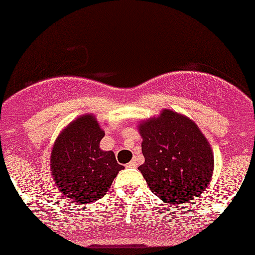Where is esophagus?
Here are the masks:
<instances>
[{"mask_svg":"<svg viewBox=\"0 0 255 255\" xmlns=\"http://www.w3.org/2000/svg\"><path fill=\"white\" fill-rule=\"evenodd\" d=\"M136 164H138V163H136V161H135V159H132V161H130V162H129V163L126 164V167H130V168H135V167H136Z\"/></svg>","mask_w":255,"mask_h":255,"instance_id":"34e87169","label":"esophagus"}]
</instances>
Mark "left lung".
Listing matches in <instances>:
<instances>
[{
    "mask_svg": "<svg viewBox=\"0 0 255 255\" xmlns=\"http://www.w3.org/2000/svg\"><path fill=\"white\" fill-rule=\"evenodd\" d=\"M144 163L138 170L148 186L168 204H184L202 194L215 168L211 144L197 124L164 108L138 124Z\"/></svg>",
    "mask_w": 255,
    "mask_h": 255,
    "instance_id": "left-lung-1",
    "label": "left lung"
}]
</instances>
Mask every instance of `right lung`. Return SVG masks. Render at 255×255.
<instances>
[{
  "label": "right lung",
  "mask_w": 255,
  "mask_h": 255,
  "mask_svg": "<svg viewBox=\"0 0 255 255\" xmlns=\"http://www.w3.org/2000/svg\"><path fill=\"white\" fill-rule=\"evenodd\" d=\"M105 136L97 117L82 115L67 124L51 150L49 163L53 182L67 199L75 203L97 202L111 188L124 166L112 150H102Z\"/></svg>",
  "instance_id": "obj_1"
}]
</instances>
